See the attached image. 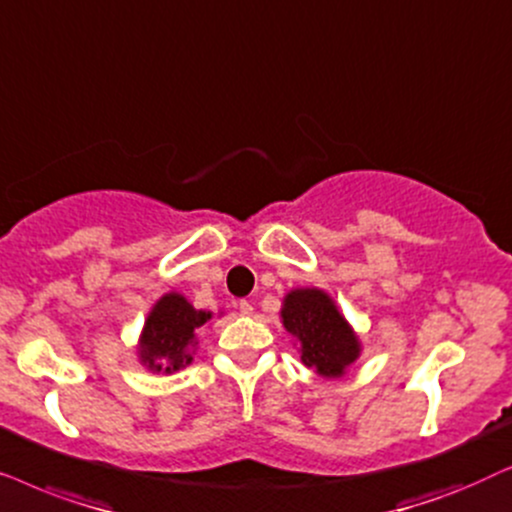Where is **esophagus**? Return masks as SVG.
Masks as SVG:
<instances>
[{
  "instance_id": "esophagus-1",
  "label": "esophagus",
  "mask_w": 512,
  "mask_h": 512,
  "mask_svg": "<svg viewBox=\"0 0 512 512\" xmlns=\"http://www.w3.org/2000/svg\"><path fill=\"white\" fill-rule=\"evenodd\" d=\"M238 311H241V316H252V304L248 302V299H241V302H238Z\"/></svg>"
}]
</instances>
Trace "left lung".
Wrapping results in <instances>:
<instances>
[{
	"instance_id": "left-lung-1",
	"label": "left lung",
	"mask_w": 512,
	"mask_h": 512,
	"mask_svg": "<svg viewBox=\"0 0 512 512\" xmlns=\"http://www.w3.org/2000/svg\"><path fill=\"white\" fill-rule=\"evenodd\" d=\"M281 318L285 330L297 337L302 363L313 367L320 377H342L360 356L356 332L323 290H290L283 299Z\"/></svg>"
}]
</instances>
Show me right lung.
Segmentation results:
<instances>
[{
    "label": "right lung",
    "instance_id": "1",
    "mask_svg": "<svg viewBox=\"0 0 512 512\" xmlns=\"http://www.w3.org/2000/svg\"><path fill=\"white\" fill-rule=\"evenodd\" d=\"M210 320V311H196L180 292H168L152 306L140 335V363L152 372H177L192 363L196 330Z\"/></svg>",
    "mask_w": 512,
    "mask_h": 512
}]
</instances>
